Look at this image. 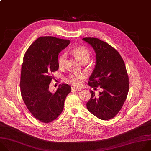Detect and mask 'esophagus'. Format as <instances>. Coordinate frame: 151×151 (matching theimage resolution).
Instances as JSON below:
<instances>
[{
  "mask_svg": "<svg viewBox=\"0 0 151 151\" xmlns=\"http://www.w3.org/2000/svg\"><path fill=\"white\" fill-rule=\"evenodd\" d=\"M72 90H73V91H76V92H78V91H80L81 90V88H77V87H72Z\"/></svg>",
  "mask_w": 151,
  "mask_h": 151,
  "instance_id": "esophagus-1",
  "label": "esophagus"
}]
</instances>
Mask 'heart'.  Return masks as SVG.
Returning <instances> with one entry per match:
<instances>
[{
	"mask_svg": "<svg viewBox=\"0 0 151 151\" xmlns=\"http://www.w3.org/2000/svg\"><path fill=\"white\" fill-rule=\"evenodd\" d=\"M75 57L82 64L87 63L90 58V52L83 47H78L73 50ZM67 55L65 52H62L58 58V65L59 68H63L66 62ZM84 75L80 73L74 74L68 76L65 78V80L76 87H80L83 84Z\"/></svg>",
	"mask_w": 151,
	"mask_h": 151,
	"instance_id": "heart-1",
	"label": "heart"
}]
</instances>
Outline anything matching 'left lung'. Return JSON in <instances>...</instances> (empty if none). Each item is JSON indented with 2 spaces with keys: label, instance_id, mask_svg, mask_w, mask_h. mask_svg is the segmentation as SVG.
<instances>
[{
  "label": "left lung",
  "instance_id": "1",
  "mask_svg": "<svg viewBox=\"0 0 151 151\" xmlns=\"http://www.w3.org/2000/svg\"><path fill=\"white\" fill-rule=\"evenodd\" d=\"M83 40L93 47L96 54V64L88 84L103 88L98 97L90 90L87 108L101 119H112L121 110L129 92V79L124 62L118 52L106 42L95 37Z\"/></svg>",
  "mask_w": 151,
  "mask_h": 151
}]
</instances>
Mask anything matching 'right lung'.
<instances>
[{
    "label": "right lung",
    "mask_w": 151,
    "mask_h": 151,
    "mask_svg": "<svg viewBox=\"0 0 151 151\" xmlns=\"http://www.w3.org/2000/svg\"><path fill=\"white\" fill-rule=\"evenodd\" d=\"M70 43L52 36L38 38L25 52L21 67L20 89L22 98L27 109L37 120L48 123L61 114L64 101L71 92L67 84L60 85L51 93L49 84L52 73L59 68V53Z\"/></svg>",
    "instance_id": "obj_1"
}]
</instances>
